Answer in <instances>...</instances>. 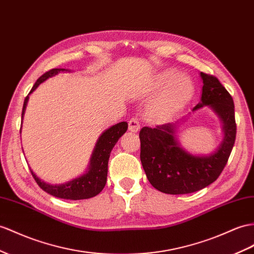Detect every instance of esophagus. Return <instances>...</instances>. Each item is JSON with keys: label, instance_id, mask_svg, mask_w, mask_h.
<instances>
[{"label": "esophagus", "instance_id": "esophagus-1", "mask_svg": "<svg viewBox=\"0 0 254 254\" xmlns=\"http://www.w3.org/2000/svg\"><path fill=\"white\" fill-rule=\"evenodd\" d=\"M140 128V125L139 121L136 118H131L128 121V129L131 132H137L138 129Z\"/></svg>", "mask_w": 254, "mask_h": 254}]
</instances>
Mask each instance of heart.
<instances>
[{
  "mask_svg": "<svg viewBox=\"0 0 254 254\" xmlns=\"http://www.w3.org/2000/svg\"><path fill=\"white\" fill-rule=\"evenodd\" d=\"M159 95L149 108V116L155 122L165 121L190 101L194 92L193 82L175 69H165L155 77L150 92Z\"/></svg>",
  "mask_w": 254,
  "mask_h": 254,
  "instance_id": "heart-1",
  "label": "heart"
}]
</instances>
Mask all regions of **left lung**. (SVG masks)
<instances>
[{"instance_id":"1","label":"left lung","mask_w":254,"mask_h":254,"mask_svg":"<svg viewBox=\"0 0 254 254\" xmlns=\"http://www.w3.org/2000/svg\"><path fill=\"white\" fill-rule=\"evenodd\" d=\"M203 92L193 110L211 107L223 122L224 139L208 157H195L181 149L175 138L176 123L139 132L140 161L149 183L166 194H188L204 189L216 181L225 167L236 139L235 106L232 95L216 76L201 71Z\"/></svg>"}]
</instances>
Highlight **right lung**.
Returning <instances> with one entry per match:
<instances>
[{
    "label": "right lung",
    "mask_w": 254,
    "mask_h": 254,
    "mask_svg": "<svg viewBox=\"0 0 254 254\" xmlns=\"http://www.w3.org/2000/svg\"><path fill=\"white\" fill-rule=\"evenodd\" d=\"M65 70L64 68H53L46 73H44L36 82L34 86L32 87L30 93L40 86L44 80H46L47 78L53 77L57 75L60 71ZM29 93V94H30ZM29 95L25 96L23 107H22V114L21 117H23L25 106H27ZM127 122H120L117 125L109 127L104 132L101 137L96 142L95 149L91 158V163L89 171L82 175V176L78 177L76 179H73L71 181H68L66 184L62 185H48L44 183L41 179H38L35 174L31 171L32 176L35 179L36 184L40 186L41 189H43L45 192L49 193L53 196L64 198V199H86L93 197L95 195L99 194L106 185L107 181V171H108V160L112 149L114 148L115 144L121 136L127 132Z\"/></svg>",
    "instance_id": "1"
}]
</instances>
